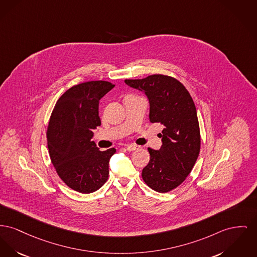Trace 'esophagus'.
I'll return each instance as SVG.
<instances>
[{
  "instance_id": "obj_1",
  "label": "esophagus",
  "mask_w": 257,
  "mask_h": 257,
  "mask_svg": "<svg viewBox=\"0 0 257 257\" xmlns=\"http://www.w3.org/2000/svg\"><path fill=\"white\" fill-rule=\"evenodd\" d=\"M139 148H140V147L136 146V145H128V146L126 147V149H127V151H136Z\"/></svg>"
}]
</instances>
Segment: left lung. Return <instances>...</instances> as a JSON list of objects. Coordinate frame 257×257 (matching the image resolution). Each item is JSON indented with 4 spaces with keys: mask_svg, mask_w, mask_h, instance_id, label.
I'll use <instances>...</instances> for the list:
<instances>
[{
    "mask_svg": "<svg viewBox=\"0 0 257 257\" xmlns=\"http://www.w3.org/2000/svg\"><path fill=\"white\" fill-rule=\"evenodd\" d=\"M144 91L150 100V120L164 126L159 151L149 148L150 163L142 178L151 189L166 193L185 181L195 165L201 147L196 107L189 92L173 76L155 74L142 79H125Z\"/></svg>",
    "mask_w": 257,
    "mask_h": 257,
    "instance_id": "1",
    "label": "left lung"
}]
</instances>
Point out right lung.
<instances>
[{
    "instance_id": "add662e5",
    "label": "right lung",
    "mask_w": 257,
    "mask_h": 257,
    "mask_svg": "<svg viewBox=\"0 0 257 257\" xmlns=\"http://www.w3.org/2000/svg\"><path fill=\"white\" fill-rule=\"evenodd\" d=\"M113 87L105 80L74 85L58 99L49 118L50 160L61 180L79 193L98 190L108 178V162L116 150L100 151L91 138L101 125L99 100Z\"/></svg>"
}]
</instances>
